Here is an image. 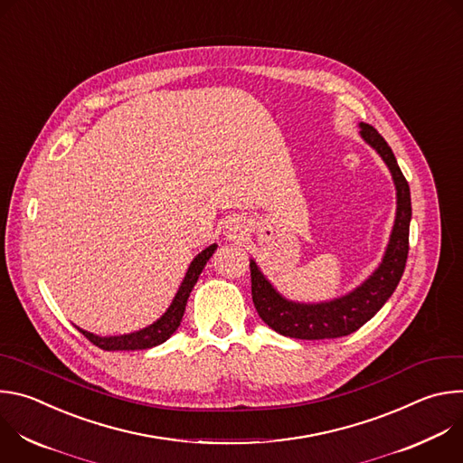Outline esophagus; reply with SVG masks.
<instances>
[{
  "instance_id": "34e87169",
  "label": "esophagus",
  "mask_w": 463,
  "mask_h": 463,
  "mask_svg": "<svg viewBox=\"0 0 463 463\" xmlns=\"http://www.w3.org/2000/svg\"><path fill=\"white\" fill-rule=\"evenodd\" d=\"M227 231H225V234L229 236V240H236V238H240V232H241V223L240 222H236V220H231L229 223H227V227H225Z\"/></svg>"
}]
</instances>
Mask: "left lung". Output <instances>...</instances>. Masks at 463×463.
<instances>
[{
    "instance_id": "1",
    "label": "left lung",
    "mask_w": 463,
    "mask_h": 463,
    "mask_svg": "<svg viewBox=\"0 0 463 463\" xmlns=\"http://www.w3.org/2000/svg\"><path fill=\"white\" fill-rule=\"evenodd\" d=\"M359 136L388 166L395 184V220L377 269L350 293L324 302H297L280 295L250 260V291L260 318L277 334L304 341L337 339L366 324L398 288L409 256V229L412 218L411 188L379 131L361 122Z\"/></svg>"
}]
</instances>
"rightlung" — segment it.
<instances>
[{"label": "right lung", "mask_w": 463, "mask_h": 463, "mask_svg": "<svg viewBox=\"0 0 463 463\" xmlns=\"http://www.w3.org/2000/svg\"><path fill=\"white\" fill-rule=\"evenodd\" d=\"M218 249L216 243L209 245L207 249H203L200 254H197L192 261L190 266L186 269V275L172 300V304L168 306V309L150 326L139 329V332H131V334H124V335H109V337H100V335H95L91 332H86V329L79 327V332L90 339L95 346L102 348V350H108V352H117V350H148V348H154V346H159L163 345L165 341H168L175 329L179 327L181 324V318H183V313H184V307H186V300L190 297V291L192 288L195 286L197 279H200L203 268L207 266L209 258L214 254V250Z\"/></svg>", "instance_id": "obj_1"}]
</instances>
